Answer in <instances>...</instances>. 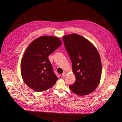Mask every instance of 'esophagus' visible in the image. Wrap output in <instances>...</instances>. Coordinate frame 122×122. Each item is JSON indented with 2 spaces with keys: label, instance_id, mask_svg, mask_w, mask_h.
<instances>
[{
  "label": "esophagus",
  "instance_id": "1",
  "mask_svg": "<svg viewBox=\"0 0 122 122\" xmlns=\"http://www.w3.org/2000/svg\"><path fill=\"white\" fill-rule=\"evenodd\" d=\"M66 75H67V74L66 73H64L62 74V76H63V77H64V76H66Z\"/></svg>",
  "mask_w": 122,
  "mask_h": 122
}]
</instances>
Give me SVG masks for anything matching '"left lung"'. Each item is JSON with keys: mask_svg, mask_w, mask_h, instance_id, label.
<instances>
[{"mask_svg": "<svg viewBox=\"0 0 122 122\" xmlns=\"http://www.w3.org/2000/svg\"><path fill=\"white\" fill-rule=\"evenodd\" d=\"M63 40L76 76V81L69 86L70 89L79 95L92 92L99 84L102 72L101 61L97 48L76 34L64 36Z\"/></svg>", "mask_w": 122, "mask_h": 122, "instance_id": "obj_1", "label": "left lung"}]
</instances>
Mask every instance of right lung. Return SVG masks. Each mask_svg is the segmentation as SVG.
<instances>
[{
	"label": "right lung",
	"instance_id": "add662e5",
	"mask_svg": "<svg viewBox=\"0 0 122 122\" xmlns=\"http://www.w3.org/2000/svg\"><path fill=\"white\" fill-rule=\"evenodd\" d=\"M62 44L58 37L44 36L36 38L25 50L21 62V73L27 86L36 92L52 87L58 79L48 56Z\"/></svg>",
	"mask_w": 122,
	"mask_h": 122
}]
</instances>
